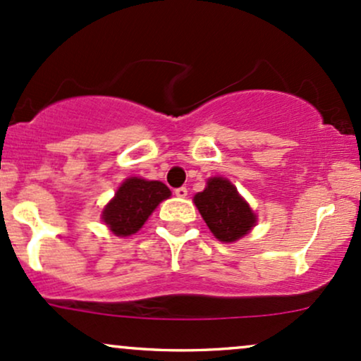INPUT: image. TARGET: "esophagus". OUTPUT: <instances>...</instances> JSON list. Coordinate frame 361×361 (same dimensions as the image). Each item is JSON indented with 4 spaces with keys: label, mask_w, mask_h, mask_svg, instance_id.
<instances>
[{
    "label": "esophagus",
    "mask_w": 361,
    "mask_h": 361,
    "mask_svg": "<svg viewBox=\"0 0 361 361\" xmlns=\"http://www.w3.org/2000/svg\"><path fill=\"white\" fill-rule=\"evenodd\" d=\"M173 194H176L177 197H185L188 196V188H177L173 190Z\"/></svg>",
    "instance_id": "34e87169"
}]
</instances>
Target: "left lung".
<instances>
[{
  "instance_id": "left-lung-1",
  "label": "left lung",
  "mask_w": 361,
  "mask_h": 361,
  "mask_svg": "<svg viewBox=\"0 0 361 361\" xmlns=\"http://www.w3.org/2000/svg\"><path fill=\"white\" fill-rule=\"evenodd\" d=\"M194 204L211 233L224 243L240 240L255 226L257 214L228 179L211 177L206 189L194 196Z\"/></svg>"
}]
</instances>
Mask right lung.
Listing matches in <instances>:
<instances>
[{"mask_svg":"<svg viewBox=\"0 0 361 361\" xmlns=\"http://www.w3.org/2000/svg\"><path fill=\"white\" fill-rule=\"evenodd\" d=\"M167 197H171V189L164 182L130 177L106 204L101 218L113 235L130 236L145 224L148 216Z\"/></svg>","mask_w":361,"mask_h":361,"instance_id":"obj_1","label":"right lung"}]
</instances>
